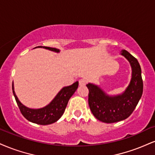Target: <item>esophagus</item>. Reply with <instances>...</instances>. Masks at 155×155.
Segmentation results:
<instances>
[{
  "label": "esophagus",
  "mask_w": 155,
  "mask_h": 155,
  "mask_svg": "<svg viewBox=\"0 0 155 155\" xmlns=\"http://www.w3.org/2000/svg\"><path fill=\"white\" fill-rule=\"evenodd\" d=\"M86 83H87V81H86L85 79H81L79 80V84L80 86H84V85H86Z\"/></svg>",
  "instance_id": "1"
}]
</instances>
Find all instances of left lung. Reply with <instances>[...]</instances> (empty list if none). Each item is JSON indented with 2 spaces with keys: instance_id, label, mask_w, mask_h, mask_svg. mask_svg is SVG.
Wrapping results in <instances>:
<instances>
[{
  "instance_id": "1",
  "label": "left lung",
  "mask_w": 155,
  "mask_h": 155,
  "mask_svg": "<svg viewBox=\"0 0 155 155\" xmlns=\"http://www.w3.org/2000/svg\"><path fill=\"white\" fill-rule=\"evenodd\" d=\"M123 55L131 63L132 78L130 84L122 94L109 97L97 86L87 85L89 89L88 102L92 114L102 122L111 124L125 120L133 113L143 93L141 70L137 59L126 50Z\"/></svg>"
}]
</instances>
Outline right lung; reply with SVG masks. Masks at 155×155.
<instances>
[{
    "instance_id": "1",
    "label": "right lung",
    "mask_w": 155,
    "mask_h": 155,
    "mask_svg": "<svg viewBox=\"0 0 155 155\" xmlns=\"http://www.w3.org/2000/svg\"><path fill=\"white\" fill-rule=\"evenodd\" d=\"M38 47L45 48V49L57 52V53L60 51L58 49L53 48L44 47V46H38ZM78 85H79V82L76 81L72 85L63 87L49 105L43 108H40V109H29L22 105L18 100L17 97L14 92V84H12V90L18 108L24 118L35 124L48 125L56 122L62 116L68 100L74 94V93L76 92V89L78 88Z\"/></svg>"
}]
</instances>
